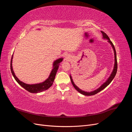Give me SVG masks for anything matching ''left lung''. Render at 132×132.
<instances>
[{"label": "left lung", "mask_w": 132, "mask_h": 132, "mask_svg": "<svg viewBox=\"0 0 132 132\" xmlns=\"http://www.w3.org/2000/svg\"><path fill=\"white\" fill-rule=\"evenodd\" d=\"M101 33L102 34V37H103V39H106L107 40V42H109L111 46H112V48H113V52H114V67H113V70L112 71L111 74H110V77H109V78H108L106 81L104 82L100 86V87H99L98 89H97L96 90H95L94 91H90V92H87V91H85L84 90H81L80 89H79V87L76 85L74 81H73V80L72 79V77H71V75H70V80H71V83H72V84L73 85V86L74 87V88L77 90L79 93H80L82 95H85V96H91V95H94L95 94H97L98 93H99V92H100L101 91H102V90L104 89L105 87H106L108 85H109L110 84L111 82V81L113 80V79H114V77L116 74V73H117V56H116V50H115V48L114 47V45H113L112 42L111 41V40L110 39L109 36L104 32L103 31H101Z\"/></svg>", "instance_id": "1"}]
</instances>
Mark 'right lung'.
<instances>
[{
    "label": "right lung",
    "instance_id": "obj_1",
    "mask_svg": "<svg viewBox=\"0 0 132 132\" xmlns=\"http://www.w3.org/2000/svg\"><path fill=\"white\" fill-rule=\"evenodd\" d=\"M13 58V54L12 55L11 63H10V69H11L12 74H13L14 79H15V80L18 82L19 84L20 85H21L23 88H24L25 90L30 92L31 93H41V92L49 89L50 87L52 85L54 80L55 79V75H56L57 71L58 69L59 66L60 65V64H61L60 63H61L63 60V58H59L53 62V67H52L53 68L51 71L48 78L47 79H46L45 81L39 83L33 84H26L17 78L16 76L15 75L14 71L13 70V65H12Z\"/></svg>",
    "mask_w": 132,
    "mask_h": 132
}]
</instances>
